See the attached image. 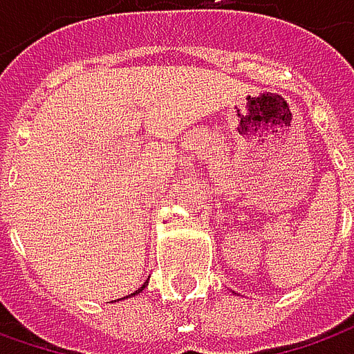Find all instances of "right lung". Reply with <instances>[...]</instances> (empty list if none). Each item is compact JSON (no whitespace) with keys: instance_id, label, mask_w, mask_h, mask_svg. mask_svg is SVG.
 I'll return each mask as SVG.
<instances>
[{"instance_id":"add662e5","label":"right lung","mask_w":354,"mask_h":354,"mask_svg":"<svg viewBox=\"0 0 354 354\" xmlns=\"http://www.w3.org/2000/svg\"><path fill=\"white\" fill-rule=\"evenodd\" d=\"M143 288H145V283H143V286H142V288H140V290H136V292H133V293H131V295H138V293H140V292H142V290H143Z\"/></svg>"}]
</instances>
